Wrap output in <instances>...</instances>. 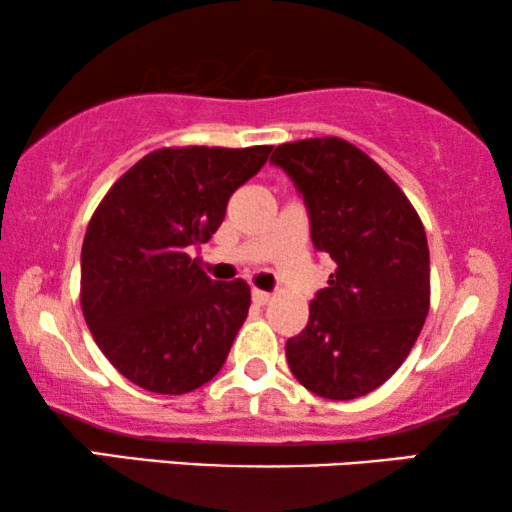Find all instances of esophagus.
<instances>
[{"instance_id": "obj_1", "label": "esophagus", "mask_w": 512, "mask_h": 512, "mask_svg": "<svg viewBox=\"0 0 512 512\" xmlns=\"http://www.w3.org/2000/svg\"><path fill=\"white\" fill-rule=\"evenodd\" d=\"M251 298H254V303L256 305H265L268 303V300L272 298L268 291H261V289H251Z\"/></svg>"}]
</instances>
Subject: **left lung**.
Returning <instances> with one entry per match:
<instances>
[{"instance_id":"1","label":"left lung","mask_w":512,"mask_h":512,"mask_svg":"<svg viewBox=\"0 0 512 512\" xmlns=\"http://www.w3.org/2000/svg\"><path fill=\"white\" fill-rule=\"evenodd\" d=\"M310 214L314 249L335 272L310 303V321L286 340V361L312 394L352 401L401 368L431 298L422 221L387 172L338 137L277 146Z\"/></svg>"}]
</instances>
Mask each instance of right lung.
Returning a JSON list of instances; mask_svg holds the SVG:
<instances>
[{"label": "right lung", "mask_w": 512, "mask_h": 512, "mask_svg": "<svg viewBox=\"0 0 512 512\" xmlns=\"http://www.w3.org/2000/svg\"><path fill=\"white\" fill-rule=\"evenodd\" d=\"M272 146L158 149L95 209L81 249V310L118 373L153 394H188L219 373L251 303L188 251L219 230L237 188Z\"/></svg>", "instance_id": "right-lung-1"}]
</instances>
